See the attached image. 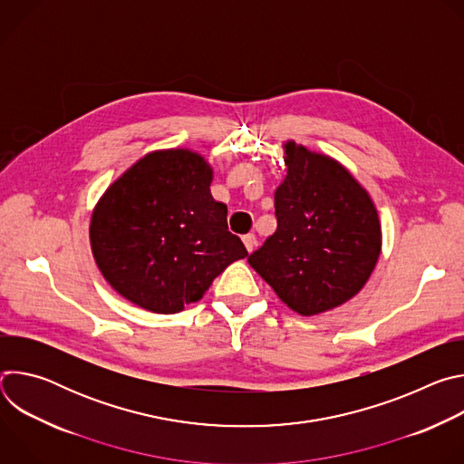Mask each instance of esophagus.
Wrapping results in <instances>:
<instances>
[{
  "instance_id": "esophagus-1",
  "label": "esophagus",
  "mask_w": 464,
  "mask_h": 464,
  "mask_svg": "<svg viewBox=\"0 0 464 464\" xmlns=\"http://www.w3.org/2000/svg\"><path fill=\"white\" fill-rule=\"evenodd\" d=\"M242 242H244V246H246V249H247L249 253L256 247V238H255V235H253V233L244 235V237H242Z\"/></svg>"
}]
</instances>
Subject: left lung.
<instances>
[{
  "mask_svg": "<svg viewBox=\"0 0 464 464\" xmlns=\"http://www.w3.org/2000/svg\"><path fill=\"white\" fill-rule=\"evenodd\" d=\"M283 150L277 229L247 262L288 308L317 315L367 285L382 253V224L371 194L338 160L294 140Z\"/></svg>",
  "mask_w": 464,
  "mask_h": 464,
  "instance_id": "8db88e82",
  "label": "left lung"
}]
</instances>
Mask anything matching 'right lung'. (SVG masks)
<instances>
[{
    "mask_svg": "<svg viewBox=\"0 0 464 464\" xmlns=\"http://www.w3.org/2000/svg\"><path fill=\"white\" fill-rule=\"evenodd\" d=\"M215 170L190 149L152 150L99 198L90 246L106 283L154 314L200 301L231 262L246 258L211 194Z\"/></svg>",
    "mask_w": 464,
    "mask_h": 464,
    "instance_id": "right-lung-1",
    "label": "right lung"
}]
</instances>
